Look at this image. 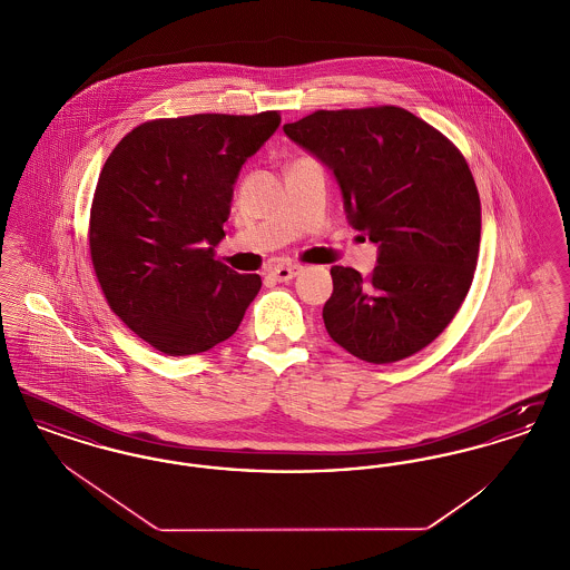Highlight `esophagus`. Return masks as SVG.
Returning <instances> with one entry per match:
<instances>
[{
  "label": "esophagus",
  "mask_w": 570,
  "mask_h": 570,
  "mask_svg": "<svg viewBox=\"0 0 570 570\" xmlns=\"http://www.w3.org/2000/svg\"><path fill=\"white\" fill-rule=\"evenodd\" d=\"M298 273H301L298 265H277L269 269V275L277 282H291L293 277H297Z\"/></svg>",
  "instance_id": "1"
}]
</instances>
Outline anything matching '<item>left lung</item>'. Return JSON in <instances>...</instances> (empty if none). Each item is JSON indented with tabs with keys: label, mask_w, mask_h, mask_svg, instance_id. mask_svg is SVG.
Returning a JSON list of instances; mask_svg holds the SVG:
<instances>
[{
	"label": "left lung",
	"mask_w": 570,
	"mask_h": 570,
	"mask_svg": "<svg viewBox=\"0 0 570 570\" xmlns=\"http://www.w3.org/2000/svg\"><path fill=\"white\" fill-rule=\"evenodd\" d=\"M284 132L335 175L354 230L379 244L367 277L331 269V340L376 365L423 351L458 314L479 261L481 198L460 149L400 107L316 110Z\"/></svg>",
	"instance_id": "left-lung-1"
}]
</instances>
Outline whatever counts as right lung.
<instances>
[{
  "label": "right lung",
  "mask_w": 570,
  "mask_h": 570,
  "mask_svg": "<svg viewBox=\"0 0 570 570\" xmlns=\"http://www.w3.org/2000/svg\"><path fill=\"white\" fill-rule=\"evenodd\" d=\"M279 121L277 110L154 119L110 151L91 203V263L110 309L156 351L214 348L258 295L261 275L228 269L216 245L242 166Z\"/></svg>",
  "instance_id": "add662e5"
}]
</instances>
